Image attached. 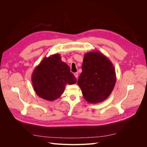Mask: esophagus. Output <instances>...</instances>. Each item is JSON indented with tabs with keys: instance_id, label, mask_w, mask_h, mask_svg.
<instances>
[{
	"instance_id": "34e87169",
	"label": "esophagus",
	"mask_w": 147,
	"mask_h": 147,
	"mask_svg": "<svg viewBox=\"0 0 147 147\" xmlns=\"http://www.w3.org/2000/svg\"><path fill=\"white\" fill-rule=\"evenodd\" d=\"M74 75H75V77H76V78L77 79V78H78V72H75V73H74Z\"/></svg>"
}]
</instances>
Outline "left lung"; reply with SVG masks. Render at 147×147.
<instances>
[{
  "instance_id": "left-lung-1",
  "label": "left lung",
  "mask_w": 147,
  "mask_h": 147,
  "mask_svg": "<svg viewBox=\"0 0 147 147\" xmlns=\"http://www.w3.org/2000/svg\"><path fill=\"white\" fill-rule=\"evenodd\" d=\"M82 68L77 84L84 99L90 103L97 104L108 98L117 81L114 66L108 57L100 51L88 52Z\"/></svg>"
}]
</instances>
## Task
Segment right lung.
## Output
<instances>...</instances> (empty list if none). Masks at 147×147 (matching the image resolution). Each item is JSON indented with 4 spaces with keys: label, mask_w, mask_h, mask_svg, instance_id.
<instances>
[{
    "label": "right lung",
    "mask_w": 147,
    "mask_h": 147,
    "mask_svg": "<svg viewBox=\"0 0 147 147\" xmlns=\"http://www.w3.org/2000/svg\"><path fill=\"white\" fill-rule=\"evenodd\" d=\"M34 90L37 96L49 101L55 100L63 94L66 84L77 83L69 66L61 61L60 55L45 57L32 74Z\"/></svg>",
    "instance_id": "right-lung-1"
}]
</instances>
